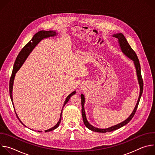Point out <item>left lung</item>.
I'll use <instances>...</instances> for the list:
<instances>
[{
  "mask_svg": "<svg viewBox=\"0 0 155 155\" xmlns=\"http://www.w3.org/2000/svg\"><path fill=\"white\" fill-rule=\"evenodd\" d=\"M114 37H116L118 39L120 46L121 51L123 52V53L124 54H126V56H127L130 59L133 61L134 62V65H135V67H136V72H137V78H138V81H139V84L140 85V95H139V99L137 101V104H136V107H135V108L133 110V112H132L131 115L125 121H124L122 123H119L117 125H115L114 126H112V127L107 128V129H99V128H97V127H94L93 126H92L91 124H90L89 123H88V121H87L86 115H85L84 109V97L83 94H81V114H82L83 120V123H84V125L86 126V127H87L88 129L94 131V132H103V133H104V132H111V131L117 130V129L124 126L126 124H127L132 120V118H133V117L134 116V115L136 112V110L137 109L138 105H139L140 97L142 96V93H143V79H142V75H141L140 64L139 60L137 58V56L136 53H135V51L133 50L132 49V48L129 45V44L128 43L126 38H125V37L124 36V35L123 34L119 33V34L114 35Z\"/></svg>",
  "mask_w": 155,
  "mask_h": 155,
  "instance_id": "obj_1",
  "label": "left lung"
}]
</instances>
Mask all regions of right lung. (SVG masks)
Returning <instances> with one entry per match:
<instances>
[{"label": "right lung", "mask_w": 155, "mask_h": 155, "mask_svg": "<svg viewBox=\"0 0 155 155\" xmlns=\"http://www.w3.org/2000/svg\"><path fill=\"white\" fill-rule=\"evenodd\" d=\"M56 32L55 31H40L39 32H38L37 33H36L34 37H32V38L31 39V40H30L26 45L22 48V50L20 51V52L19 53L18 55L17 56V58L16 59V61L15 62V64H14V65H13V71H12V76L10 77V85H9V91H10V98H11V100H12V104L13 105V97H12V90H13V80L15 79V74L16 73L18 72V71L20 69V68L21 67V65H23V64L24 63V62L26 61V58H28V56H29V54L31 53V52L32 51V50L35 48V47L37 45V44L39 43V41L42 40L43 38H47V37H53V36H54L56 35ZM75 91L72 92L71 94H70L68 97L67 98H66L65 102H64V105H63V107H64V105L68 103V102L69 101V100L70 99V98L72 96H73L74 94H75ZM13 108L15 109V107H14V105H13ZM16 115L17 116V118H18V120H19V121L23 124L24 126H25L23 123H22L21 121V120L19 119L16 113ZM61 115H62V112H61V117H60V118H59V120L58 121V123L54 126L51 129H49L48 130H45V132H49V131H51V130H53L55 129H56L60 123H61ZM38 132H41V130H38Z\"/></svg>", "instance_id": "1"}]
</instances>
